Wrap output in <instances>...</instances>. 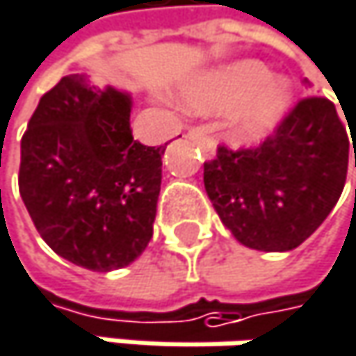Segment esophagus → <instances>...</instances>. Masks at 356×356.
I'll list each match as a JSON object with an SVG mask.
<instances>
[{
  "label": "esophagus",
  "instance_id": "esophagus-1",
  "mask_svg": "<svg viewBox=\"0 0 356 356\" xmlns=\"http://www.w3.org/2000/svg\"><path fill=\"white\" fill-rule=\"evenodd\" d=\"M186 137H188V139L198 141V143L204 147V152H207L209 156H213V154H215V141L207 135V131H204L202 127H190V129H188V133H186Z\"/></svg>",
  "mask_w": 356,
  "mask_h": 356
}]
</instances>
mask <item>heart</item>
Here are the masks:
<instances>
[{"instance_id":"heart-1","label":"heart","mask_w":356,"mask_h":356,"mask_svg":"<svg viewBox=\"0 0 356 356\" xmlns=\"http://www.w3.org/2000/svg\"><path fill=\"white\" fill-rule=\"evenodd\" d=\"M292 91L286 81L271 79L261 62H238L219 68L186 91V102L196 110L236 108L232 135L242 141L267 135L286 114Z\"/></svg>"}]
</instances>
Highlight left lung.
I'll use <instances>...</instances> for the list:
<instances>
[{
  "label": "left lung",
  "mask_w": 356,
  "mask_h": 356,
  "mask_svg": "<svg viewBox=\"0 0 356 356\" xmlns=\"http://www.w3.org/2000/svg\"><path fill=\"white\" fill-rule=\"evenodd\" d=\"M346 170L348 135L336 106L327 97L305 95L261 145H219L217 158L204 162V188L240 244L286 252L332 213Z\"/></svg>",
  "instance_id": "obj_1"
}]
</instances>
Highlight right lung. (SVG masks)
I'll list each match as a JSON object with an SVG mask.
<instances>
[{"mask_svg":"<svg viewBox=\"0 0 356 356\" xmlns=\"http://www.w3.org/2000/svg\"><path fill=\"white\" fill-rule=\"evenodd\" d=\"M129 118V93L68 74L20 141L18 188L37 232L89 271L127 267L152 240L166 145L135 141Z\"/></svg>","mask_w":356,"mask_h":356,"instance_id":"obj_1","label":"right lung"}]
</instances>
